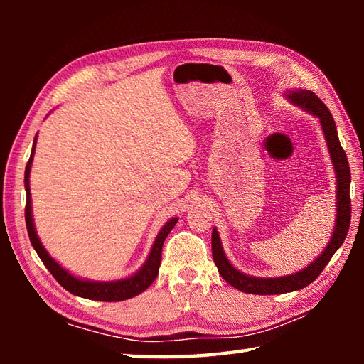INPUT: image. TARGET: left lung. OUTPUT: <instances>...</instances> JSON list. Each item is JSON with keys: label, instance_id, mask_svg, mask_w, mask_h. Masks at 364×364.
<instances>
[{"label": "left lung", "instance_id": "left-lung-1", "mask_svg": "<svg viewBox=\"0 0 364 364\" xmlns=\"http://www.w3.org/2000/svg\"><path fill=\"white\" fill-rule=\"evenodd\" d=\"M286 98L291 103L300 106L301 109L313 114L321 122V127L326 136V142L328 146V153L331 162H333L335 173H336V220L333 235L330 237L328 245L323 252L304 267L299 272L292 275H284L278 278H259L245 275L241 270H237L225 257V252L222 249V242L218 230L213 228L211 244H213V258L215 266H218L219 274L225 282H228L233 288L247 292V294H258V296H270V294H284L305 288L313 283L319 274L328 264V261L333 257L335 252L341 247L347 236V231L350 227V167L347 162L346 151L339 144L338 131L335 120L331 117L328 107L321 102V98L311 90H289L286 92Z\"/></svg>", "mask_w": 364, "mask_h": 364}]
</instances>
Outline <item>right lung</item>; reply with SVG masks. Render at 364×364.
I'll list each match as a JSON object with an SVG mask.
<instances>
[{
    "mask_svg": "<svg viewBox=\"0 0 364 364\" xmlns=\"http://www.w3.org/2000/svg\"><path fill=\"white\" fill-rule=\"evenodd\" d=\"M36 144H37V136L34 137L33 150H31V158L28 161L26 170H25V189H26L25 219H26L29 241H31V244H33L34 250L37 252L38 258L42 259L45 267L50 270V274L56 278L58 283L63 286V288H65L68 292H72L73 296H80L84 299L100 300V301H122V300L131 299V297L137 296V294L144 292L154 282V278L158 277L159 266H161L162 245H164L166 237L175 227L178 219L176 218L170 219L166 225L161 228L156 239H154L149 258H146L144 266L139 269L134 275H131L128 278H122V280H115V282H90V280H84V278H78V277L72 275L68 270H65L63 266H60L56 259H53L50 257V253L45 250V247L42 245L41 239H38L36 227H34L33 206H31L29 172H31V166H33Z\"/></svg>",
    "mask_w": 364,
    "mask_h": 364,
    "instance_id": "obj_1",
    "label": "right lung"
}]
</instances>
